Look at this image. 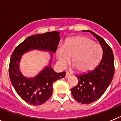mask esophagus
<instances>
[{"label": "esophagus", "mask_w": 121, "mask_h": 121, "mask_svg": "<svg viewBox=\"0 0 121 121\" xmlns=\"http://www.w3.org/2000/svg\"><path fill=\"white\" fill-rule=\"evenodd\" d=\"M70 76H71V74H70L69 73H68V72H66V74H65V79H67V78H69V77H70Z\"/></svg>", "instance_id": "obj_1"}]
</instances>
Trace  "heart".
<instances>
[{
  "instance_id": "heart-1",
  "label": "heart",
  "mask_w": 121,
  "mask_h": 121,
  "mask_svg": "<svg viewBox=\"0 0 121 121\" xmlns=\"http://www.w3.org/2000/svg\"><path fill=\"white\" fill-rule=\"evenodd\" d=\"M59 63L64 66L71 58V64L79 73H86L94 70L102 59L103 50L101 45L84 36L70 37L64 46L56 48Z\"/></svg>"
}]
</instances>
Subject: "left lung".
Wrapping results in <instances>:
<instances>
[{
	"label": "left lung",
	"mask_w": 121,
	"mask_h": 121,
	"mask_svg": "<svg viewBox=\"0 0 121 121\" xmlns=\"http://www.w3.org/2000/svg\"><path fill=\"white\" fill-rule=\"evenodd\" d=\"M99 41L103 50V56L99 65L93 71L77 75L78 84L71 88V94L76 100L82 104H89L98 100L110 84L115 73L114 55L112 48L102 37L90 30Z\"/></svg>",
	"instance_id": "1"
}]
</instances>
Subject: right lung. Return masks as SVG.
I'll use <instances>...</instances> for the list:
<instances>
[{
    "label": "right lung",
    "mask_w": 121,
    "mask_h": 121,
    "mask_svg": "<svg viewBox=\"0 0 121 121\" xmlns=\"http://www.w3.org/2000/svg\"><path fill=\"white\" fill-rule=\"evenodd\" d=\"M58 31L45 33L29 36L13 52L10 58L9 76L11 82L19 96L27 103L40 105L48 100L53 93V83L64 78L65 72L56 73L51 67L52 59L37 76L28 78L22 74L19 68L21 57L25 53L32 50L55 53L60 41Z\"/></svg>",
    "instance_id": "right-lung-1"
}]
</instances>
